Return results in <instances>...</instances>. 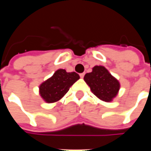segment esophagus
<instances>
[{"label":"esophagus","instance_id":"obj_1","mask_svg":"<svg viewBox=\"0 0 151 151\" xmlns=\"http://www.w3.org/2000/svg\"><path fill=\"white\" fill-rule=\"evenodd\" d=\"M79 75H80V77H81V78H83V77H84V75H85V73H80V74H79Z\"/></svg>","mask_w":151,"mask_h":151}]
</instances>
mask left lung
<instances>
[{
	"label": "left lung",
	"mask_w": 151,
	"mask_h": 151,
	"mask_svg": "<svg viewBox=\"0 0 151 151\" xmlns=\"http://www.w3.org/2000/svg\"><path fill=\"white\" fill-rule=\"evenodd\" d=\"M84 80L92 93L105 102L111 101L120 89L119 82L104 66H95L91 73L86 74Z\"/></svg>",
	"instance_id": "obj_1"
}]
</instances>
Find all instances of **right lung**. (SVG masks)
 <instances>
[{"label": "right lung", "instance_id": "add662e5", "mask_svg": "<svg viewBox=\"0 0 151 151\" xmlns=\"http://www.w3.org/2000/svg\"><path fill=\"white\" fill-rule=\"evenodd\" d=\"M79 78L75 72L67 73L65 69H58L52 78L40 85V95L47 103L58 101L69 91L71 86Z\"/></svg>", "mask_w": 151, "mask_h": 151}]
</instances>
